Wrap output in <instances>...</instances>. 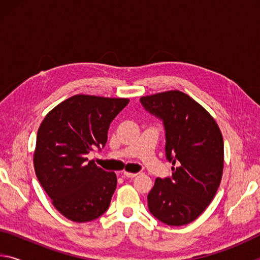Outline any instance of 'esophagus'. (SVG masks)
Masks as SVG:
<instances>
[{
    "label": "esophagus",
    "instance_id": "1",
    "mask_svg": "<svg viewBox=\"0 0 260 260\" xmlns=\"http://www.w3.org/2000/svg\"><path fill=\"white\" fill-rule=\"evenodd\" d=\"M139 173H132V172H126V171H125V172L124 173H122V175H124V177H127V178H135L136 177V175H138Z\"/></svg>",
    "mask_w": 260,
    "mask_h": 260
}]
</instances>
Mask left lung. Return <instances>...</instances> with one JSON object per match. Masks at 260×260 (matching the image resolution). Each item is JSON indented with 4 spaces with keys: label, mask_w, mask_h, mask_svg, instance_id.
I'll use <instances>...</instances> for the list:
<instances>
[{
    "label": "left lung",
    "mask_w": 260,
    "mask_h": 260,
    "mask_svg": "<svg viewBox=\"0 0 260 260\" xmlns=\"http://www.w3.org/2000/svg\"><path fill=\"white\" fill-rule=\"evenodd\" d=\"M140 101L164 122L166 157L178 165L171 178L156 179L148 193L149 210L166 225H187L204 212L221 182L222 134L213 117L182 91H162Z\"/></svg>",
    "instance_id": "left-lung-1"
}]
</instances>
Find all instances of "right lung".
<instances>
[{
    "label": "right lung",
    "mask_w": 260,
    "mask_h": 260,
    "mask_svg": "<svg viewBox=\"0 0 260 260\" xmlns=\"http://www.w3.org/2000/svg\"><path fill=\"white\" fill-rule=\"evenodd\" d=\"M128 102L78 94L56 105L39 127L35 174L55 209L71 221H91L109 208L116 173L88 161L87 153L104 147L110 124Z\"/></svg>",
    "instance_id": "1"
}]
</instances>
